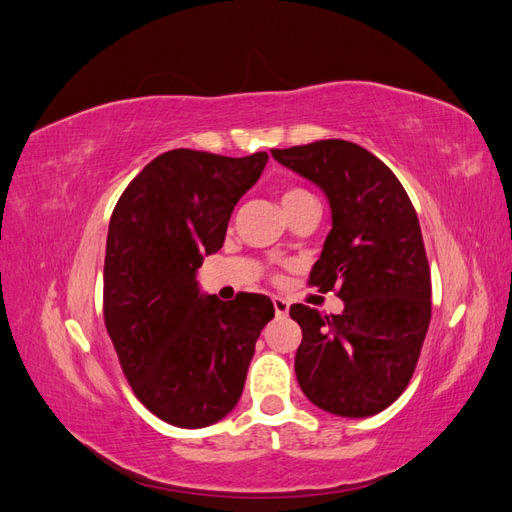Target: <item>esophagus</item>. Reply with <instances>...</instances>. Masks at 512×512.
<instances>
[{
	"mask_svg": "<svg viewBox=\"0 0 512 512\" xmlns=\"http://www.w3.org/2000/svg\"><path fill=\"white\" fill-rule=\"evenodd\" d=\"M273 307H275V316L277 318H286L290 312V303L282 297H273Z\"/></svg>",
	"mask_w": 512,
	"mask_h": 512,
	"instance_id": "34e87169",
	"label": "esophagus"
}]
</instances>
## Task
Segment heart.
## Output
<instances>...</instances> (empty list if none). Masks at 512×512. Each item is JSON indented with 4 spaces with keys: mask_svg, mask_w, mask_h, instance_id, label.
I'll list each match as a JSON object with an SVG mask.
<instances>
[{
    "mask_svg": "<svg viewBox=\"0 0 512 512\" xmlns=\"http://www.w3.org/2000/svg\"><path fill=\"white\" fill-rule=\"evenodd\" d=\"M305 198H312V194H309L307 190H301V188H292V190H286V192H284L282 205H284V209H286V207H290V205H294V203H299V200H305Z\"/></svg>",
    "mask_w": 512,
    "mask_h": 512,
    "instance_id": "heart-1",
    "label": "heart"
}]
</instances>
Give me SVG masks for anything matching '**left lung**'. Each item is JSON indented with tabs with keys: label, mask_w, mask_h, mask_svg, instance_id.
<instances>
[{
	"label": "left lung",
	"mask_w": 512,
	"mask_h": 512,
	"mask_svg": "<svg viewBox=\"0 0 512 512\" xmlns=\"http://www.w3.org/2000/svg\"><path fill=\"white\" fill-rule=\"evenodd\" d=\"M273 158L327 194L333 228L309 286L337 290L342 314L301 303L290 318L303 331L294 374L314 406L363 418L406 391L431 320V275L416 211L374 153L339 138Z\"/></svg>",
	"instance_id": "obj_1"
}]
</instances>
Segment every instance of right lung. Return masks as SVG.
Masks as SVG:
<instances>
[{"instance_id": "add662e5", "label": "right lung", "mask_w": 512, "mask_h": 512, "mask_svg": "<svg viewBox=\"0 0 512 512\" xmlns=\"http://www.w3.org/2000/svg\"><path fill=\"white\" fill-rule=\"evenodd\" d=\"M267 160V151H166L130 181L111 215L106 331L134 395L175 427L213 425L237 406L256 339L275 314L265 294L220 301L196 282Z\"/></svg>"}]
</instances>
